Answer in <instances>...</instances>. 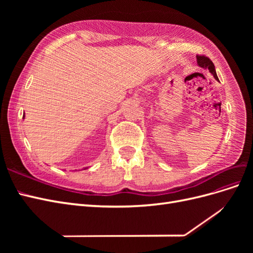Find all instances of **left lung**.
I'll list each match as a JSON object with an SVG mask.
<instances>
[{"instance_id":"obj_1","label":"left lung","mask_w":253,"mask_h":253,"mask_svg":"<svg viewBox=\"0 0 253 253\" xmlns=\"http://www.w3.org/2000/svg\"><path fill=\"white\" fill-rule=\"evenodd\" d=\"M196 59H197V64L198 65H200L203 68H208L209 72L214 76V78L218 80L216 72H215V67H214L213 62L208 57H206L204 55H197Z\"/></svg>"}]
</instances>
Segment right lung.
Listing matches in <instances>:
<instances>
[{
  "mask_svg": "<svg viewBox=\"0 0 253 253\" xmlns=\"http://www.w3.org/2000/svg\"><path fill=\"white\" fill-rule=\"evenodd\" d=\"M23 117H24V116H23Z\"/></svg>",
  "mask_w": 253,
  "mask_h": 253,
  "instance_id": "right-lung-1",
  "label": "right lung"
}]
</instances>
